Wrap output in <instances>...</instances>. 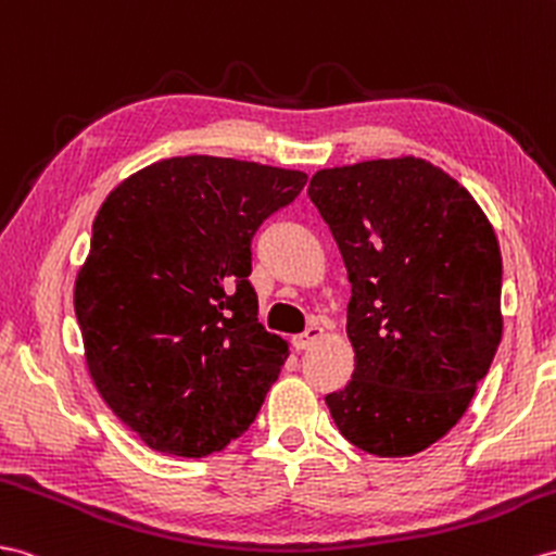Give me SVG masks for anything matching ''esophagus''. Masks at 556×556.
<instances>
[{
  "mask_svg": "<svg viewBox=\"0 0 556 556\" xmlns=\"http://www.w3.org/2000/svg\"><path fill=\"white\" fill-rule=\"evenodd\" d=\"M324 338V329L321 326H309V329L301 336L293 338V348L295 350H309L315 343H319V340Z\"/></svg>",
  "mask_w": 556,
  "mask_h": 556,
  "instance_id": "obj_1",
  "label": "esophagus"
}]
</instances>
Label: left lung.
Here are the masks:
<instances>
[{
  "label": "left lung",
  "instance_id": "8db88e82",
  "mask_svg": "<svg viewBox=\"0 0 556 556\" xmlns=\"http://www.w3.org/2000/svg\"><path fill=\"white\" fill-rule=\"evenodd\" d=\"M307 194L352 283L354 374L326 406L350 444L408 458L463 418L501 345L493 225L458 180L414 154L321 168Z\"/></svg>",
  "mask_w": 556,
  "mask_h": 556
}]
</instances>
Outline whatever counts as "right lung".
<instances>
[{
    "mask_svg": "<svg viewBox=\"0 0 556 556\" xmlns=\"http://www.w3.org/2000/svg\"><path fill=\"white\" fill-rule=\"evenodd\" d=\"M305 182L303 170L190 154L105 197L75 312L96 390L152 451L204 458L258 416L289 343L258 321L251 239Z\"/></svg>",
    "mask_w": 556,
    "mask_h": 556,
    "instance_id": "add662e5",
    "label": "right lung"
}]
</instances>
